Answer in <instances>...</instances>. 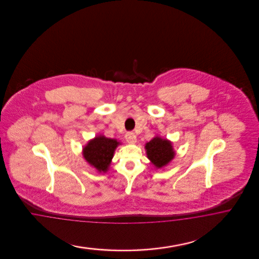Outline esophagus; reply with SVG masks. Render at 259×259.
Masks as SVG:
<instances>
[{"mask_svg":"<svg viewBox=\"0 0 259 259\" xmlns=\"http://www.w3.org/2000/svg\"><path fill=\"white\" fill-rule=\"evenodd\" d=\"M125 140L128 143H136L137 141V136L133 132H127L125 134Z\"/></svg>","mask_w":259,"mask_h":259,"instance_id":"esophagus-1","label":"esophagus"}]
</instances>
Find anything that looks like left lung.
Wrapping results in <instances>:
<instances>
[{"mask_svg": "<svg viewBox=\"0 0 259 259\" xmlns=\"http://www.w3.org/2000/svg\"><path fill=\"white\" fill-rule=\"evenodd\" d=\"M145 149L147 157L157 168H161L168 164L175 157L172 143L159 137H156L152 141L147 142Z\"/></svg>", "mask_w": 259, "mask_h": 259, "instance_id": "8db88e82", "label": "left lung"}]
</instances>
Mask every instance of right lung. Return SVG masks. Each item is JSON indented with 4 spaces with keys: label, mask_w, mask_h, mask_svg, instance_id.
Returning a JSON list of instances; mask_svg holds the SVG:
<instances>
[{
    "label": "right lung",
    "mask_w": 259,
    "mask_h": 259,
    "mask_svg": "<svg viewBox=\"0 0 259 259\" xmlns=\"http://www.w3.org/2000/svg\"><path fill=\"white\" fill-rule=\"evenodd\" d=\"M118 144L117 140L99 136L87 143L82 154L87 162L94 166L99 172H106Z\"/></svg>",
    "instance_id": "obj_1"
}]
</instances>
